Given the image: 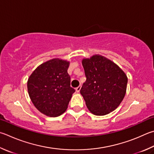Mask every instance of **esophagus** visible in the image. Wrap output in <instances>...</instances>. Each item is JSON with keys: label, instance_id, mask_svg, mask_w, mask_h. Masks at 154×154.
Instances as JSON below:
<instances>
[{"label": "esophagus", "instance_id": "1", "mask_svg": "<svg viewBox=\"0 0 154 154\" xmlns=\"http://www.w3.org/2000/svg\"><path fill=\"white\" fill-rule=\"evenodd\" d=\"M81 88H82V85L78 86L77 88H76V91H77V92H79L80 90H81Z\"/></svg>", "mask_w": 154, "mask_h": 154}]
</instances>
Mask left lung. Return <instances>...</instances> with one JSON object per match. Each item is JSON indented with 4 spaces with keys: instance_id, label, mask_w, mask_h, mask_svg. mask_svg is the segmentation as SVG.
Returning a JSON list of instances; mask_svg holds the SVG:
<instances>
[{
    "instance_id": "left-lung-1",
    "label": "left lung",
    "mask_w": 154,
    "mask_h": 154,
    "mask_svg": "<svg viewBox=\"0 0 154 154\" xmlns=\"http://www.w3.org/2000/svg\"><path fill=\"white\" fill-rule=\"evenodd\" d=\"M82 65L86 82L80 93L88 110L97 116L114 111L125 96L127 75L112 61L99 54L83 59Z\"/></svg>"
}]
</instances>
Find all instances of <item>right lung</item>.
I'll return each instance as SVG.
<instances>
[{
  "mask_svg": "<svg viewBox=\"0 0 154 154\" xmlns=\"http://www.w3.org/2000/svg\"><path fill=\"white\" fill-rule=\"evenodd\" d=\"M69 62L53 58L38 66L27 81L31 100L45 115L57 117L65 112L75 91L67 72Z\"/></svg>",
  "mask_w": 154,
  "mask_h": 154,
  "instance_id": "add662e5",
  "label": "right lung"
}]
</instances>
